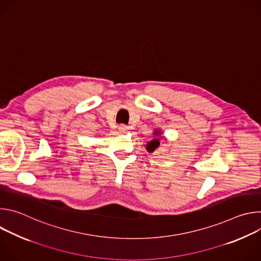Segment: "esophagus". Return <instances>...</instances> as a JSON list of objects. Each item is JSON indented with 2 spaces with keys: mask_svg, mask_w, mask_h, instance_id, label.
<instances>
[{
  "mask_svg": "<svg viewBox=\"0 0 261 261\" xmlns=\"http://www.w3.org/2000/svg\"><path fill=\"white\" fill-rule=\"evenodd\" d=\"M119 131H120L122 134L128 133V132H129V127H128V126H125V125H121V126L119 127Z\"/></svg>",
  "mask_w": 261,
  "mask_h": 261,
  "instance_id": "obj_1",
  "label": "esophagus"
}]
</instances>
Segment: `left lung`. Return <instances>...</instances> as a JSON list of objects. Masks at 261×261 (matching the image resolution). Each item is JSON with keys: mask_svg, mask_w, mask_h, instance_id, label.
Segmentation results:
<instances>
[{"mask_svg": "<svg viewBox=\"0 0 261 261\" xmlns=\"http://www.w3.org/2000/svg\"><path fill=\"white\" fill-rule=\"evenodd\" d=\"M153 135H154V137H153V139L151 140V141H148L147 143H146V146H145V148H146V151L148 152V153H153V152H155L157 148L160 146V141H161V139H163V140H167V138H165L163 135H162V131L160 130V129H158V128H156L155 130H154V132H153Z\"/></svg>", "mask_w": 261, "mask_h": 261, "instance_id": "obj_1", "label": "left lung"}]
</instances>
